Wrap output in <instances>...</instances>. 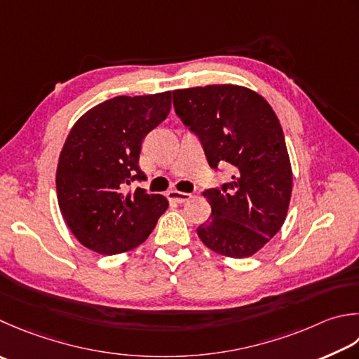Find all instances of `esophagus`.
<instances>
[{
	"mask_svg": "<svg viewBox=\"0 0 359 359\" xmlns=\"http://www.w3.org/2000/svg\"><path fill=\"white\" fill-rule=\"evenodd\" d=\"M168 199L171 202H177V203H184L188 202L189 199L193 198V194L189 193H182V191H175V189H171V191H168Z\"/></svg>",
	"mask_w": 359,
	"mask_h": 359,
	"instance_id": "obj_1",
	"label": "esophagus"
}]
</instances>
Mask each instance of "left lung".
<instances>
[{"label":"left lung","instance_id":"left-lung-1","mask_svg":"<svg viewBox=\"0 0 359 359\" xmlns=\"http://www.w3.org/2000/svg\"><path fill=\"white\" fill-rule=\"evenodd\" d=\"M172 102L208 165L231 170L230 182L202 193L212 215L198 227L201 241L230 258L254 255L282 229L292 191L276 111L255 91L231 83L174 90Z\"/></svg>","mask_w":359,"mask_h":359}]
</instances>
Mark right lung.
<instances>
[{
	"label": "right lung",
	"instance_id": "add662e5",
	"mask_svg": "<svg viewBox=\"0 0 359 359\" xmlns=\"http://www.w3.org/2000/svg\"><path fill=\"white\" fill-rule=\"evenodd\" d=\"M171 91L116 96L82 115L62 147L55 187L63 219L86 248L102 255L142 244L168 208L144 182L138 160L144 137L165 121Z\"/></svg>",
	"mask_w": 359,
	"mask_h": 359
}]
</instances>
